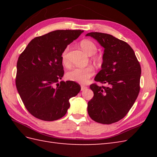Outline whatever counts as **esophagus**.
I'll return each mask as SVG.
<instances>
[{
  "mask_svg": "<svg viewBox=\"0 0 157 157\" xmlns=\"http://www.w3.org/2000/svg\"><path fill=\"white\" fill-rule=\"evenodd\" d=\"M86 88H88V87L86 86H84V85H82L81 86V90H84L86 89Z\"/></svg>",
  "mask_w": 157,
  "mask_h": 157,
  "instance_id": "1",
  "label": "esophagus"
}]
</instances>
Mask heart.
I'll return each instance as SVG.
<instances>
[{"instance_id":"1","label":"heart","mask_w":157,"mask_h":157,"mask_svg":"<svg viewBox=\"0 0 157 157\" xmlns=\"http://www.w3.org/2000/svg\"><path fill=\"white\" fill-rule=\"evenodd\" d=\"M80 46L84 51L89 55H94L97 51V46L94 42L88 39L83 40L80 42ZM69 46L63 51L61 55L62 63L65 66H68V51ZM94 73V68L92 66H87L85 67H73L66 73V78L70 81H73L84 84Z\"/></svg>"}]
</instances>
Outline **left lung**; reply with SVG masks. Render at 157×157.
<instances>
[{"instance_id":"left-lung-1","label":"left lung","mask_w":157,"mask_h":157,"mask_svg":"<svg viewBox=\"0 0 157 157\" xmlns=\"http://www.w3.org/2000/svg\"><path fill=\"white\" fill-rule=\"evenodd\" d=\"M86 36L105 48L102 69L94 78L102 85L90 86L94 96L88 103V113L96 122L111 124L124 117L134 104L140 90L141 67L127 42L101 32Z\"/></svg>"}]
</instances>
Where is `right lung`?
Here are the masks:
<instances>
[{
  "label": "right lung",
  "instance_id": "1",
  "mask_svg": "<svg viewBox=\"0 0 157 157\" xmlns=\"http://www.w3.org/2000/svg\"><path fill=\"white\" fill-rule=\"evenodd\" d=\"M84 30H55L34 38L17 63L16 88L28 111L42 121H52L64 116L69 99L81 87L73 81H61L64 75L61 55Z\"/></svg>",
  "mask_w": 157,
  "mask_h": 157
}]
</instances>
